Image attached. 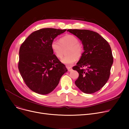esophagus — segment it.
I'll return each mask as SVG.
<instances>
[{
    "instance_id": "34e87169",
    "label": "esophagus",
    "mask_w": 129,
    "mask_h": 129,
    "mask_svg": "<svg viewBox=\"0 0 129 129\" xmlns=\"http://www.w3.org/2000/svg\"><path fill=\"white\" fill-rule=\"evenodd\" d=\"M66 68H67V70H68V71L70 72L72 70V67H71V66H67Z\"/></svg>"
}]
</instances>
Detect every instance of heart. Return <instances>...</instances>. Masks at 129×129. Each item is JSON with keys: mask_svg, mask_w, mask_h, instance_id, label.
<instances>
[{"mask_svg": "<svg viewBox=\"0 0 129 129\" xmlns=\"http://www.w3.org/2000/svg\"><path fill=\"white\" fill-rule=\"evenodd\" d=\"M51 48L54 55L58 58L62 57L64 50L67 48L66 51L67 55L61 59V62L67 65L73 64L76 58H80L84 52L83 46L79 43L78 38L71 35L62 37L59 42L55 40L52 41Z\"/></svg>", "mask_w": 129, "mask_h": 129, "instance_id": "1", "label": "heart"}]
</instances>
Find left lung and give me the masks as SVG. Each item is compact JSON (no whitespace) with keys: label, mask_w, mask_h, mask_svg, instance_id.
<instances>
[{"label":"left lung","mask_w":129,"mask_h":129,"mask_svg":"<svg viewBox=\"0 0 129 129\" xmlns=\"http://www.w3.org/2000/svg\"><path fill=\"white\" fill-rule=\"evenodd\" d=\"M67 31L78 38L84 46V52L82 57L77 65L73 67L79 74L75 83L84 93L95 92L109 78L113 61L111 47L96 32L79 29H69ZM84 67L86 69H83Z\"/></svg>","instance_id":"1"}]
</instances>
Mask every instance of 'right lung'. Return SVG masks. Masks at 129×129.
Masks as SVG:
<instances>
[{"instance_id":"right-lung-1","label":"right lung","mask_w":129,"mask_h":129,"mask_svg":"<svg viewBox=\"0 0 129 129\" xmlns=\"http://www.w3.org/2000/svg\"><path fill=\"white\" fill-rule=\"evenodd\" d=\"M66 31L44 28L32 32L19 50L18 69L24 82L33 91L41 94L52 92L67 72L65 65L53 54L51 44Z\"/></svg>"}]
</instances>
